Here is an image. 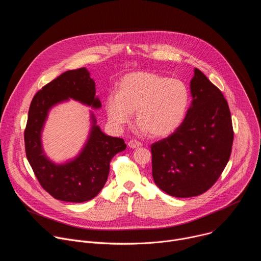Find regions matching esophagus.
I'll return each instance as SVG.
<instances>
[{
	"instance_id": "1",
	"label": "esophagus",
	"mask_w": 261,
	"mask_h": 261,
	"mask_svg": "<svg viewBox=\"0 0 261 261\" xmlns=\"http://www.w3.org/2000/svg\"><path fill=\"white\" fill-rule=\"evenodd\" d=\"M128 145L132 148H137L139 146H141V142L136 140V139H131L129 142H128Z\"/></svg>"
}]
</instances>
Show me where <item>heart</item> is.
<instances>
[{
    "label": "heart",
    "instance_id": "obj_1",
    "mask_svg": "<svg viewBox=\"0 0 261 261\" xmlns=\"http://www.w3.org/2000/svg\"><path fill=\"white\" fill-rule=\"evenodd\" d=\"M189 102V90L181 81L154 72H133L121 80L117 94L107 96L105 109L116 127L129 124L135 111L139 127L153 137H163L180 125Z\"/></svg>",
    "mask_w": 261,
    "mask_h": 261
}]
</instances>
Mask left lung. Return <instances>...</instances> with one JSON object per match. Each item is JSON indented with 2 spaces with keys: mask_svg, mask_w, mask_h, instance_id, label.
<instances>
[{
  "mask_svg": "<svg viewBox=\"0 0 261 261\" xmlns=\"http://www.w3.org/2000/svg\"><path fill=\"white\" fill-rule=\"evenodd\" d=\"M190 87L193 99L182 123L151 145L156 185L180 198L212 187L229 160L233 142L230 110L222 92L197 68Z\"/></svg>",
  "mask_w": 261,
  "mask_h": 261,
  "instance_id": "1",
  "label": "left lung"
}]
</instances>
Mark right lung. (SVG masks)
<instances>
[{"instance_id": "add662e5", "label": "right lung", "mask_w": 261, "mask_h": 261, "mask_svg": "<svg viewBox=\"0 0 261 261\" xmlns=\"http://www.w3.org/2000/svg\"><path fill=\"white\" fill-rule=\"evenodd\" d=\"M95 94L90 73L86 68H79L62 73L37 92L31 102L23 133L25 155L41 187L58 200L93 199L107 180L111 159L126 148L123 138L107 136L98 126H93L86 147L74 161L55 165L43 155L40 134L48 109L68 98L98 108L101 102Z\"/></svg>"}]
</instances>
